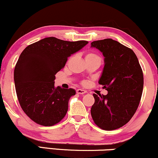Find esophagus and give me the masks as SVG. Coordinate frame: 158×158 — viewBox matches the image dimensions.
I'll return each mask as SVG.
<instances>
[{
    "instance_id": "esophagus-1",
    "label": "esophagus",
    "mask_w": 158,
    "mask_h": 158,
    "mask_svg": "<svg viewBox=\"0 0 158 158\" xmlns=\"http://www.w3.org/2000/svg\"><path fill=\"white\" fill-rule=\"evenodd\" d=\"M77 93L79 94H84L86 93V91H85V90H84L78 89V90H77Z\"/></svg>"
}]
</instances>
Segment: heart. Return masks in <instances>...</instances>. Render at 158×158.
<instances>
[{
    "instance_id": "heart-1",
    "label": "heart",
    "mask_w": 158,
    "mask_h": 158,
    "mask_svg": "<svg viewBox=\"0 0 158 158\" xmlns=\"http://www.w3.org/2000/svg\"><path fill=\"white\" fill-rule=\"evenodd\" d=\"M95 56H97L94 55V53H88V55L85 56V57H95Z\"/></svg>"
}]
</instances>
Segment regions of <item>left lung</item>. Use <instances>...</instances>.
Returning a JSON list of instances; mask_svg holds the SVG:
<instances>
[{"label":"left lung","instance_id":"left-lung-1","mask_svg":"<svg viewBox=\"0 0 158 158\" xmlns=\"http://www.w3.org/2000/svg\"><path fill=\"white\" fill-rule=\"evenodd\" d=\"M104 56V68L99 84L107 95L94 94L90 113L94 123L104 130L126 125L138 108L143 88V74L138 59L131 49L111 39L90 44Z\"/></svg>","mask_w":158,"mask_h":158}]
</instances>
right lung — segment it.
I'll list each match as a JSON object with an SVG mask.
<instances>
[{
	"label": "right lung",
	"mask_w": 158,
	"mask_h": 158,
	"mask_svg": "<svg viewBox=\"0 0 158 158\" xmlns=\"http://www.w3.org/2000/svg\"><path fill=\"white\" fill-rule=\"evenodd\" d=\"M88 43L48 37L21 52L14 70L15 90L21 108L34 122L52 126L66 115L69 99L76 90L55 87V75L64 68L68 57Z\"/></svg>",
	"instance_id": "obj_1"
}]
</instances>
